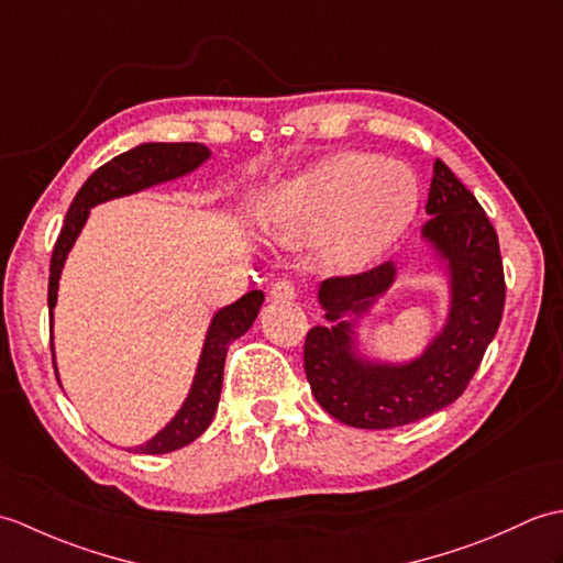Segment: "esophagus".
Returning <instances> with one entry per match:
<instances>
[{"instance_id": "esophagus-1", "label": "esophagus", "mask_w": 563, "mask_h": 563, "mask_svg": "<svg viewBox=\"0 0 563 563\" xmlns=\"http://www.w3.org/2000/svg\"><path fill=\"white\" fill-rule=\"evenodd\" d=\"M271 297H273V300H295V297H297V285L292 280H288V278L275 280L273 288H271Z\"/></svg>"}]
</instances>
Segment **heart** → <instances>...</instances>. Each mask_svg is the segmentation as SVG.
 Here are the masks:
<instances>
[{"mask_svg":"<svg viewBox=\"0 0 563 563\" xmlns=\"http://www.w3.org/2000/svg\"><path fill=\"white\" fill-rule=\"evenodd\" d=\"M416 200L409 166L343 150L275 190L263 210V227L280 244H305L329 232L331 254L357 266L401 234Z\"/></svg>","mask_w":563,"mask_h":563,"instance_id":"1","label":"heart"}]
</instances>
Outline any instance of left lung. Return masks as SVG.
Returning <instances> with one entry per match:
<instances>
[{
	"mask_svg": "<svg viewBox=\"0 0 563 563\" xmlns=\"http://www.w3.org/2000/svg\"><path fill=\"white\" fill-rule=\"evenodd\" d=\"M423 224V242L445 263L450 312L438 336L409 363H375L355 353V324L397 280L391 261L329 278L319 305L331 327H314L305 339V373L321 409L336 421L387 430L445 409L462 397L494 341L506 302L498 234L479 200L445 162L435 159ZM349 313L354 319L344 321Z\"/></svg>",
	"mask_w": 563,
	"mask_h": 563,
	"instance_id": "8db88e82",
	"label": "left lung"
}]
</instances>
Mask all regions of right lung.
<instances>
[{
    "mask_svg": "<svg viewBox=\"0 0 563 563\" xmlns=\"http://www.w3.org/2000/svg\"><path fill=\"white\" fill-rule=\"evenodd\" d=\"M210 159V150L200 142H145L123 154H118L111 162H106L93 172L87 184L79 188V194L71 200L67 218L59 232L53 258H51V283H47V309H51V351H53V367H55V349H53V309L57 302L59 273L67 261L69 249L75 246L84 222L89 218V210L99 202L137 194L150 186L164 181H174L178 176L196 172L198 166ZM263 305V292L251 290L236 302L222 307L214 312L202 353L198 361V369L190 385L188 397L176 416L166 423L157 435L150 438L145 445L130 448L140 454H164L194 442L200 433H206L212 423V416L218 411L220 391H222V375H224V357L230 343L254 324L258 309ZM57 377V367H55Z\"/></svg>",
    "mask_w": 563,
    "mask_h": 563,
    "instance_id": "add662e5",
    "label": "right lung"
}]
</instances>
